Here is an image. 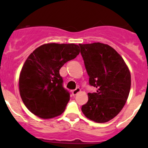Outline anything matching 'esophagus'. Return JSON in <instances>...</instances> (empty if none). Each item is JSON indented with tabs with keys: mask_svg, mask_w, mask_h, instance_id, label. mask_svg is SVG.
<instances>
[{
	"mask_svg": "<svg viewBox=\"0 0 148 148\" xmlns=\"http://www.w3.org/2000/svg\"><path fill=\"white\" fill-rule=\"evenodd\" d=\"M80 91H81V89H80L79 88H77V89H75L74 90L72 91V95H76L77 94H78L79 92H80Z\"/></svg>",
	"mask_w": 148,
	"mask_h": 148,
	"instance_id": "34e87169",
	"label": "esophagus"
}]
</instances>
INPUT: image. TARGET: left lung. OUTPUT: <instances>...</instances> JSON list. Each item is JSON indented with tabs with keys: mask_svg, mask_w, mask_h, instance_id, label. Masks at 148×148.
I'll use <instances>...</instances> for the list:
<instances>
[{
	"mask_svg": "<svg viewBox=\"0 0 148 148\" xmlns=\"http://www.w3.org/2000/svg\"><path fill=\"white\" fill-rule=\"evenodd\" d=\"M89 83L97 92L88 93V102L82 111L98 123L111 120L126 103L131 86V76L122 56L110 46L102 43L81 44Z\"/></svg>",
	"mask_w": 148,
	"mask_h": 148,
	"instance_id": "1",
	"label": "left lung"
}]
</instances>
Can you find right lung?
Here are the masks:
<instances>
[{
  "label": "right lung",
  "mask_w": 148,
  "mask_h": 148,
  "mask_svg": "<svg viewBox=\"0 0 148 148\" xmlns=\"http://www.w3.org/2000/svg\"><path fill=\"white\" fill-rule=\"evenodd\" d=\"M79 53L74 44H46L28 56L19 77V91L25 106L43 119L64 112L70 94L63 86L59 70Z\"/></svg>",
  "instance_id": "obj_1"
}]
</instances>
